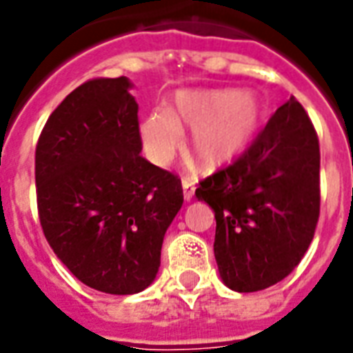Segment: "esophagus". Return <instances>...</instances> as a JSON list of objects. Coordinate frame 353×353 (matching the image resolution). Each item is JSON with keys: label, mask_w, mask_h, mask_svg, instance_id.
I'll return each mask as SVG.
<instances>
[{"label": "esophagus", "mask_w": 353, "mask_h": 353, "mask_svg": "<svg viewBox=\"0 0 353 353\" xmlns=\"http://www.w3.org/2000/svg\"><path fill=\"white\" fill-rule=\"evenodd\" d=\"M181 187H183V198H185V201L192 200V198H194V183L190 181V179H183Z\"/></svg>", "instance_id": "obj_1"}]
</instances>
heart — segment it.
<instances>
[{"label":"heart","mask_w":353,"mask_h":353,"mask_svg":"<svg viewBox=\"0 0 353 353\" xmlns=\"http://www.w3.org/2000/svg\"><path fill=\"white\" fill-rule=\"evenodd\" d=\"M265 122L263 99L252 88H185L172 109H155L141 122L144 152L155 165H168L181 144V128L192 129L190 150L198 165L219 170L248 150Z\"/></svg>","instance_id":"b5f03b06"}]
</instances>
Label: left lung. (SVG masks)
<instances>
[{
	"mask_svg": "<svg viewBox=\"0 0 353 353\" xmlns=\"http://www.w3.org/2000/svg\"><path fill=\"white\" fill-rule=\"evenodd\" d=\"M319 137L290 96L235 165L200 183L196 198L214 212V257L225 287L255 292L294 270L319 222Z\"/></svg>",
	"mask_w": 353,
	"mask_h": 353,
	"instance_id": "1",
	"label": "left lung"
}]
</instances>
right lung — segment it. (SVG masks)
Segmentation results:
<instances>
[{
  "label": "right lung",
  "mask_w": 353,
  "mask_h": 353,
  "mask_svg": "<svg viewBox=\"0 0 353 353\" xmlns=\"http://www.w3.org/2000/svg\"><path fill=\"white\" fill-rule=\"evenodd\" d=\"M128 77L92 79L48 118L34 155L44 235L75 278L107 294L148 289L181 181L142 157Z\"/></svg>",
  "instance_id": "add662e5"
}]
</instances>
